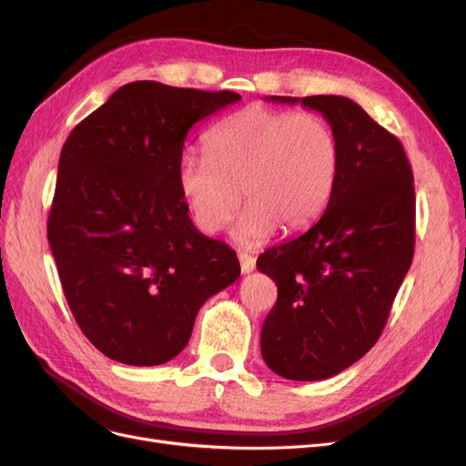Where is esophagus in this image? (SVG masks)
Instances as JSON below:
<instances>
[{
  "instance_id": "34e87169",
  "label": "esophagus",
  "mask_w": 466,
  "mask_h": 466,
  "mask_svg": "<svg viewBox=\"0 0 466 466\" xmlns=\"http://www.w3.org/2000/svg\"><path fill=\"white\" fill-rule=\"evenodd\" d=\"M238 262H241V272H243V274L252 272V270H255V266H257L255 257L247 255V252H241V255H238Z\"/></svg>"
}]
</instances>
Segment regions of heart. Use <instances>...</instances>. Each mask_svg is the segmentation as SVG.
I'll return each mask as SVG.
<instances>
[{
  "mask_svg": "<svg viewBox=\"0 0 466 466\" xmlns=\"http://www.w3.org/2000/svg\"><path fill=\"white\" fill-rule=\"evenodd\" d=\"M206 151L180 155L177 182L196 225L225 228L243 200L237 243H262L278 228L289 233L313 223L329 202L338 173V142L315 112L250 106L206 137Z\"/></svg>",
  "mask_w": 466,
  "mask_h": 466,
  "instance_id": "obj_1",
  "label": "heart"
}]
</instances>
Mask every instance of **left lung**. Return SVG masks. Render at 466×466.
Masks as SVG:
<instances>
[{"mask_svg": "<svg viewBox=\"0 0 466 466\" xmlns=\"http://www.w3.org/2000/svg\"><path fill=\"white\" fill-rule=\"evenodd\" d=\"M327 118L338 173L322 218L258 257L278 286L260 351L291 380H320L363 358L383 332L414 257V175L402 144L346 96H270Z\"/></svg>", "mask_w": 466, "mask_h": 466, "instance_id": "left-lung-1", "label": "left lung"}]
</instances>
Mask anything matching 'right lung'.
Wrapping results in <instances>:
<instances>
[{
  "label": "right lung",
  "mask_w": 466,
  "mask_h": 466,
  "mask_svg": "<svg viewBox=\"0 0 466 466\" xmlns=\"http://www.w3.org/2000/svg\"><path fill=\"white\" fill-rule=\"evenodd\" d=\"M237 101L134 81L66 139L48 243L81 332L110 360H173L200 307L241 274L235 250L194 228L177 182L188 130Z\"/></svg>",
  "instance_id": "obj_1"
}]
</instances>
